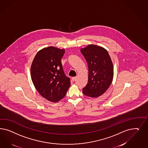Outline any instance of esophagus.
<instances>
[{
  "label": "esophagus",
  "instance_id": "esophagus-1",
  "mask_svg": "<svg viewBox=\"0 0 148 148\" xmlns=\"http://www.w3.org/2000/svg\"><path fill=\"white\" fill-rule=\"evenodd\" d=\"M76 80V77H73L72 78V80L73 81H75Z\"/></svg>",
  "mask_w": 148,
  "mask_h": 148
}]
</instances>
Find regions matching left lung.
<instances>
[{
    "instance_id": "8db88e82",
    "label": "left lung",
    "mask_w": 148,
    "mask_h": 148,
    "mask_svg": "<svg viewBox=\"0 0 148 148\" xmlns=\"http://www.w3.org/2000/svg\"><path fill=\"white\" fill-rule=\"evenodd\" d=\"M88 68L87 84L82 89L86 96L97 98L111 85L113 77V66L108 51L97 45H88L81 48Z\"/></svg>"
}]
</instances>
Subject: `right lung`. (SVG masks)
Listing matches in <instances>:
<instances>
[{
  "mask_svg": "<svg viewBox=\"0 0 148 148\" xmlns=\"http://www.w3.org/2000/svg\"><path fill=\"white\" fill-rule=\"evenodd\" d=\"M65 50L49 47L37 52L31 66L34 85L42 97L56 103L63 98L71 86L63 70L61 58Z\"/></svg>",
  "mask_w": 148,
  "mask_h": 148,
  "instance_id": "right-lung-1",
  "label": "right lung"
}]
</instances>
